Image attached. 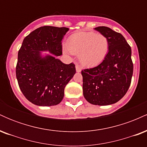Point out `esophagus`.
<instances>
[{
  "mask_svg": "<svg viewBox=\"0 0 147 147\" xmlns=\"http://www.w3.org/2000/svg\"><path fill=\"white\" fill-rule=\"evenodd\" d=\"M75 68H76V71L77 72H80L82 71V68H81L79 65H77V64L75 65Z\"/></svg>",
  "mask_w": 147,
  "mask_h": 147,
  "instance_id": "obj_1",
  "label": "esophagus"
}]
</instances>
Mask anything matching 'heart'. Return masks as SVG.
I'll return each instance as SVG.
<instances>
[{
    "instance_id": "b5f03b06",
    "label": "heart",
    "mask_w": 147,
    "mask_h": 147,
    "mask_svg": "<svg viewBox=\"0 0 147 147\" xmlns=\"http://www.w3.org/2000/svg\"><path fill=\"white\" fill-rule=\"evenodd\" d=\"M65 53L70 51L78 55L79 60L85 66H94L106 58L109 49L107 37L92 32H80L69 37Z\"/></svg>"
}]
</instances>
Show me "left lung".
Returning a JSON list of instances; mask_svg holds the SVG:
<instances>
[{
    "label": "left lung",
    "instance_id": "obj_1",
    "mask_svg": "<svg viewBox=\"0 0 147 147\" xmlns=\"http://www.w3.org/2000/svg\"><path fill=\"white\" fill-rule=\"evenodd\" d=\"M95 30L107 37L109 52L99 65L82 71L83 94L90 104L107 106L120 100L129 90L133 71L131 48L120 33L105 26Z\"/></svg>",
    "mask_w": 147,
    "mask_h": 147
}]
</instances>
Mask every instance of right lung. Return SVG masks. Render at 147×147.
I'll use <instances>...</instances> for the list:
<instances>
[{"label":"right lung","mask_w":147,"mask_h":147,"mask_svg":"<svg viewBox=\"0 0 147 147\" xmlns=\"http://www.w3.org/2000/svg\"><path fill=\"white\" fill-rule=\"evenodd\" d=\"M68 30L67 28L43 26L23 39L18 53L16 79L23 95L35 105L59 104L65 86L76 73L75 64H65L56 58L62 55L61 41ZM42 51H49L55 56H43Z\"/></svg>","instance_id":"add662e5"}]
</instances>
